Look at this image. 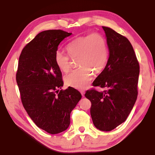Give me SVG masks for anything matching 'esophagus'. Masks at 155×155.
<instances>
[{
	"mask_svg": "<svg viewBox=\"0 0 155 155\" xmlns=\"http://www.w3.org/2000/svg\"><path fill=\"white\" fill-rule=\"evenodd\" d=\"M81 95H82V96H83L84 94H85V91H84V90H81Z\"/></svg>",
	"mask_w": 155,
	"mask_h": 155,
	"instance_id": "obj_1",
	"label": "esophagus"
}]
</instances>
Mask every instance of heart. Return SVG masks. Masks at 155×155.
I'll return each mask as SVG.
<instances>
[{"label":"heart","instance_id":"heart-1","mask_svg":"<svg viewBox=\"0 0 155 155\" xmlns=\"http://www.w3.org/2000/svg\"><path fill=\"white\" fill-rule=\"evenodd\" d=\"M66 49L71 58L78 57L77 65L80 68L65 76V84L74 88L85 89L92 79L94 70L101 72L107 64L109 52L105 39L98 33L78 36L68 44ZM70 57L61 51L55 52V63L63 72L69 71Z\"/></svg>","mask_w":155,"mask_h":155}]
</instances>
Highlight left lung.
Masks as SVG:
<instances>
[{"instance_id": "1", "label": "left lung", "mask_w": 155, "mask_h": 155, "mask_svg": "<svg viewBox=\"0 0 155 155\" xmlns=\"http://www.w3.org/2000/svg\"><path fill=\"white\" fill-rule=\"evenodd\" d=\"M109 57L104 69L93 86L103 91L87 90L85 96L91 103L90 114L98 129L110 131L126 121L137 98L140 65L129 40L111 28L103 27Z\"/></svg>"}]
</instances>
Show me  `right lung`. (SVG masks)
I'll return each mask as SVG.
<instances>
[{"label":"right lung","mask_w":155,"mask_h":155,"mask_svg":"<svg viewBox=\"0 0 155 155\" xmlns=\"http://www.w3.org/2000/svg\"><path fill=\"white\" fill-rule=\"evenodd\" d=\"M72 33L48 30L38 33L22 49L16 73L21 101L39 128L50 134L67 129L70 114L81 97L76 89L64 85L54 55L60 42Z\"/></svg>","instance_id":"obj_1"}]
</instances>
